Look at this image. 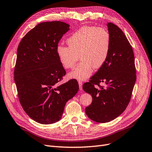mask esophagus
<instances>
[{
	"label": "esophagus",
	"instance_id": "esophagus-1",
	"mask_svg": "<svg viewBox=\"0 0 152 152\" xmlns=\"http://www.w3.org/2000/svg\"><path fill=\"white\" fill-rule=\"evenodd\" d=\"M78 84H79L80 89V90H82V89H83V88H82V82H81V81H78Z\"/></svg>",
	"mask_w": 152,
	"mask_h": 152
}]
</instances>
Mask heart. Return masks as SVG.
<instances>
[{
  "label": "heart",
  "mask_w": 152,
  "mask_h": 152,
  "mask_svg": "<svg viewBox=\"0 0 152 152\" xmlns=\"http://www.w3.org/2000/svg\"><path fill=\"white\" fill-rule=\"evenodd\" d=\"M69 46L58 45V57L64 68L75 66L80 56L81 63L68 73L70 79L85 81L91 76L94 67L100 68L107 60L111 49V36L104 28L83 27L67 39Z\"/></svg>",
  "instance_id": "1"
}]
</instances>
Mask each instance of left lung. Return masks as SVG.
I'll list each match as a JSON object with an SVG mask.
<instances>
[{"instance_id":"left-lung-1","label":"left lung","mask_w":152,"mask_h":152,"mask_svg":"<svg viewBox=\"0 0 152 152\" xmlns=\"http://www.w3.org/2000/svg\"><path fill=\"white\" fill-rule=\"evenodd\" d=\"M107 26L111 36L108 58L91 80L83 86V90L93 98L85 113L89 118L98 123L113 120L125 110L137 78L133 49L126 36L111 22ZM100 82H104L106 87H100Z\"/></svg>"}]
</instances>
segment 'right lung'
I'll use <instances>...</instances> for the list:
<instances>
[{"instance_id": "right-lung-1", "label": "right lung", "mask_w": 152, "mask_h": 152, "mask_svg": "<svg viewBox=\"0 0 152 152\" xmlns=\"http://www.w3.org/2000/svg\"><path fill=\"white\" fill-rule=\"evenodd\" d=\"M69 25L44 22L28 32L17 51L14 81L20 103L31 119L44 125L62 118L66 103L79 90L76 80L59 85L66 74L56 53Z\"/></svg>"}]
</instances>
